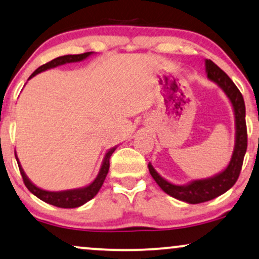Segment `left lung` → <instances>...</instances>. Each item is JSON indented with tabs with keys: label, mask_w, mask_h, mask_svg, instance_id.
Instances as JSON below:
<instances>
[{
	"label": "left lung",
	"mask_w": 259,
	"mask_h": 259,
	"mask_svg": "<svg viewBox=\"0 0 259 259\" xmlns=\"http://www.w3.org/2000/svg\"><path fill=\"white\" fill-rule=\"evenodd\" d=\"M206 73L208 79L219 85V88L228 97L232 105L234 113V123H236V140H234V149L230 163L219 174L208 179L194 180L187 184H174L163 179L160 175L154 170L152 164L149 163V171L157 184L165 191L167 195L175 199L183 201L187 203H201L206 201L213 200L215 197L223 195L228 189H231L237 182L239 177L241 165H243L244 156L247 149V132L246 122H245V102L239 89L232 82V79L221 70L217 64L210 59L204 60Z\"/></svg>",
	"instance_id": "left-lung-1"
}]
</instances>
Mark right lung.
<instances>
[{"label": "right lung", "instance_id": "right-lung-1", "mask_svg": "<svg viewBox=\"0 0 259 259\" xmlns=\"http://www.w3.org/2000/svg\"><path fill=\"white\" fill-rule=\"evenodd\" d=\"M93 53L94 52H85V53H82V55H66V56L57 57V58L52 59L51 62L44 64V65L36 69L35 71L29 76L28 79H31L32 77H34L40 72L46 71V70L49 69L57 68V66L59 65H64V64L82 62V60L88 58L89 56H92ZM116 147L117 146H114L112 149L107 151L105 157H103L102 164H101L99 174H97L96 179L94 180L92 183H89L88 186L82 187V188H76V189H69V190H62V191H49L36 187L35 184L32 183V181L27 177V175L22 169L21 164H20V160L18 158V154H16V152H15V158H16V162H18L20 172H21V176L23 179V183H25L27 189L31 191L33 195H35L38 199L44 201V202L52 204V206H56L59 208H77L88 202V201L92 200L93 197L96 196V194L99 193V190L101 189V187H102L103 182H105L107 174H108L110 156H112Z\"/></svg>", "mask_w": 259, "mask_h": 259}]
</instances>
